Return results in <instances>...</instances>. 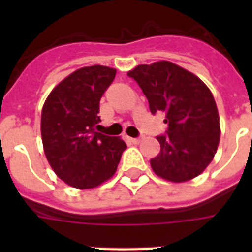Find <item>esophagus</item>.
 I'll list each match as a JSON object with an SVG mask.
<instances>
[{
    "label": "esophagus",
    "instance_id": "1",
    "mask_svg": "<svg viewBox=\"0 0 252 252\" xmlns=\"http://www.w3.org/2000/svg\"><path fill=\"white\" fill-rule=\"evenodd\" d=\"M130 140H132L133 144H140V142L142 141V137H133V138H130Z\"/></svg>",
    "mask_w": 252,
    "mask_h": 252
}]
</instances>
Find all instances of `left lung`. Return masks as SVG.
Here are the masks:
<instances>
[{"label": "left lung", "mask_w": 252, "mask_h": 252, "mask_svg": "<svg viewBox=\"0 0 252 252\" xmlns=\"http://www.w3.org/2000/svg\"><path fill=\"white\" fill-rule=\"evenodd\" d=\"M141 87L150 112L166 114L167 129L157 136L161 152L150 159L153 171L170 182L200 175L215 157L220 141V118L211 90L195 74L158 61L128 72Z\"/></svg>", "instance_id": "left-lung-1"}]
</instances>
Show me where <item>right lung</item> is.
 Wrapping results in <instances>:
<instances>
[{
    "label": "right lung",
    "mask_w": 252,
    "mask_h": 252,
    "mask_svg": "<svg viewBox=\"0 0 252 252\" xmlns=\"http://www.w3.org/2000/svg\"><path fill=\"white\" fill-rule=\"evenodd\" d=\"M116 76L114 68H81L57 85L41 111L45 157L56 175L80 189L99 186L114 175L123 152L122 138L95 130L99 102Z\"/></svg>",
    "instance_id": "add662e5"
}]
</instances>
